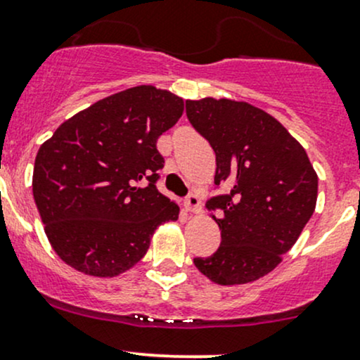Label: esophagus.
Segmentation results:
<instances>
[{"label": "esophagus", "instance_id": "obj_1", "mask_svg": "<svg viewBox=\"0 0 360 360\" xmlns=\"http://www.w3.org/2000/svg\"><path fill=\"white\" fill-rule=\"evenodd\" d=\"M185 207H187V211L191 212H200V210H202V202H200L199 195L197 194H191L185 199Z\"/></svg>", "mask_w": 360, "mask_h": 360}]
</instances>
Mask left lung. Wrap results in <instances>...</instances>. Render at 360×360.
<instances>
[{"label": "left lung", "mask_w": 360, "mask_h": 360, "mask_svg": "<svg viewBox=\"0 0 360 360\" xmlns=\"http://www.w3.org/2000/svg\"><path fill=\"white\" fill-rule=\"evenodd\" d=\"M187 117L216 153L214 184L230 194L207 202L221 245L194 264L218 285H243L273 271L302 233L318 200L307 153L276 118L233 99L187 101Z\"/></svg>", "instance_id": "1"}]
</instances>
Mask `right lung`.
<instances>
[{
	"mask_svg": "<svg viewBox=\"0 0 360 360\" xmlns=\"http://www.w3.org/2000/svg\"><path fill=\"white\" fill-rule=\"evenodd\" d=\"M181 113L173 92L130 87L73 115L41 146L32 194L61 261L118 276L146 256L158 226L179 219V204L156 188L165 163L156 142Z\"/></svg>",
	"mask_w": 360,
	"mask_h": 360,
	"instance_id": "right-lung-1",
	"label": "right lung"
}]
</instances>
